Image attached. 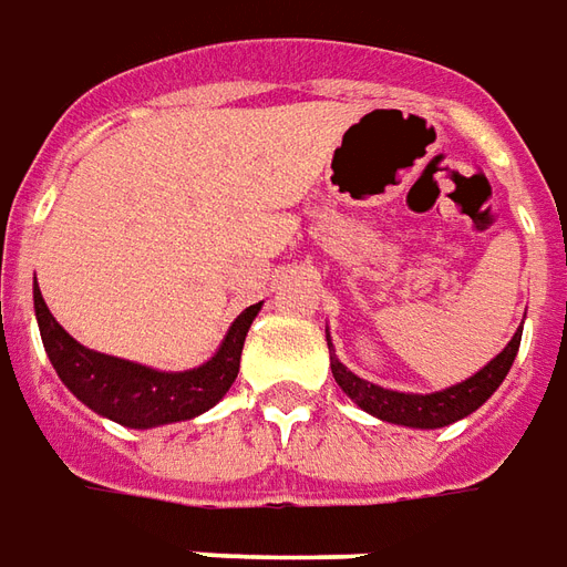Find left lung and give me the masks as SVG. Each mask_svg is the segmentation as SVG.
I'll list each match as a JSON object with an SVG mask.
<instances>
[{
    "label": "left lung",
    "instance_id": "obj_1",
    "mask_svg": "<svg viewBox=\"0 0 567 567\" xmlns=\"http://www.w3.org/2000/svg\"><path fill=\"white\" fill-rule=\"evenodd\" d=\"M519 339H523V324L517 327V333L511 337V342L498 351L496 358L465 381H456L451 388L433 390V393H402V390H388L354 375L337 358V348H333V339H330V330H327L330 369H333V379L342 388V393L351 396V402L360 405L367 414H372V417L396 423V426H412V430H439V426L463 421L472 412H477L496 393L498 384L505 381V375L514 367Z\"/></svg>",
    "mask_w": 567,
    "mask_h": 567
}]
</instances>
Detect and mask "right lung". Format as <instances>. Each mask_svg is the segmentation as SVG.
Returning <instances> with one entry per match:
<instances>
[{"label":"right lung","instance_id":"add662e5","mask_svg":"<svg viewBox=\"0 0 567 567\" xmlns=\"http://www.w3.org/2000/svg\"><path fill=\"white\" fill-rule=\"evenodd\" d=\"M32 300H35L41 342H44V351H48L62 384L86 409L113 423H123L128 430H153V426L192 421V417L209 412L237 379L243 342L264 306H249L234 318L221 346L207 363L183 369V372H162V369L111 358V354L81 346L71 333L62 330L56 318L50 316L38 285L32 291Z\"/></svg>","mask_w":567,"mask_h":567}]
</instances>
